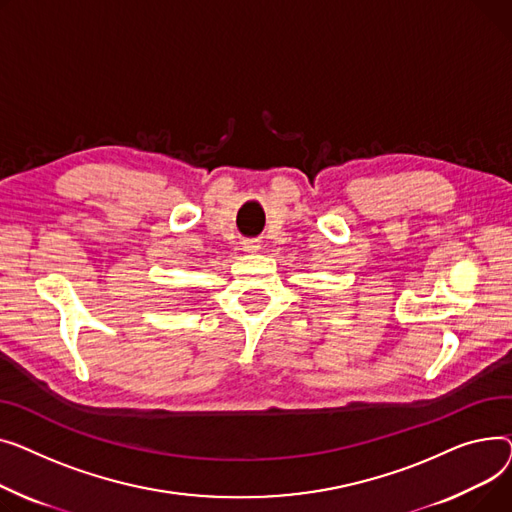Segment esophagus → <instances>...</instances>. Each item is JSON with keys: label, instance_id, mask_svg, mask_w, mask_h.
<instances>
[{"label": "esophagus", "instance_id": "1", "mask_svg": "<svg viewBox=\"0 0 512 512\" xmlns=\"http://www.w3.org/2000/svg\"><path fill=\"white\" fill-rule=\"evenodd\" d=\"M258 250H260V246H258V242H254V239H248V242H244V252L254 254Z\"/></svg>", "mask_w": 512, "mask_h": 512}]
</instances>
